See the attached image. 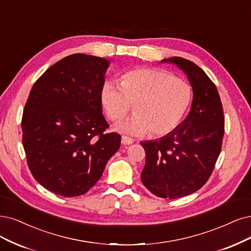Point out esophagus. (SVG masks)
Segmentation results:
<instances>
[{
  "instance_id": "1",
  "label": "esophagus",
  "mask_w": 251,
  "mask_h": 251,
  "mask_svg": "<svg viewBox=\"0 0 251 251\" xmlns=\"http://www.w3.org/2000/svg\"><path fill=\"white\" fill-rule=\"evenodd\" d=\"M133 142H134L133 138L128 137V136L123 135L122 138H121V143H122V145H131Z\"/></svg>"
}]
</instances>
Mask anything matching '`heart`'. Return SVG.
Masks as SVG:
<instances>
[{
	"label": "heart",
	"mask_w": 251,
	"mask_h": 251,
	"mask_svg": "<svg viewBox=\"0 0 251 251\" xmlns=\"http://www.w3.org/2000/svg\"><path fill=\"white\" fill-rule=\"evenodd\" d=\"M187 81L156 68H140L124 72L120 85L105 81L101 102L111 121L123 119L135 104V116L115 126L119 132L161 136L172 132L183 120L191 102Z\"/></svg>",
	"instance_id": "b5f03b06"
}]
</instances>
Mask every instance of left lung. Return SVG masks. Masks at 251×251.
Instances as JSON below:
<instances>
[{
	"label": "left lung",
	"mask_w": 251,
	"mask_h": 251,
	"mask_svg": "<svg viewBox=\"0 0 251 251\" xmlns=\"http://www.w3.org/2000/svg\"><path fill=\"white\" fill-rule=\"evenodd\" d=\"M161 63L174 64L185 73L193 99L188 116L172 132L141 142L146 152L141 179L155 196L178 199L199 190L214 170L225 134V116L217 88L198 65L179 57Z\"/></svg>",
	"instance_id": "1"
}]
</instances>
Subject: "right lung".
<instances>
[{
  "instance_id": "obj_1",
  "label": "right lung",
  "mask_w": 251,
  "mask_h": 251,
  "mask_svg": "<svg viewBox=\"0 0 251 251\" xmlns=\"http://www.w3.org/2000/svg\"><path fill=\"white\" fill-rule=\"evenodd\" d=\"M109 61L74 53L37 79L25 105L23 144L40 185L61 197H78L101 178L120 148L102 115L101 88Z\"/></svg>"
}]
</instances>
